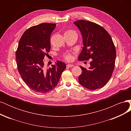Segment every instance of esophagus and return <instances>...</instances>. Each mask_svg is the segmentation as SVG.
I'll use <instances>...</instances> for the list:
<instances>
[{"label": "esophagus", "instance_id": "esophagus-1", "mask_svg": "<svg viewBox=\"0 0 131 131\" xmlns=\"http://www.w3.org/2000/svg\"><path fill=\"white\" fill-rule=\"evenodd\" d=\"M73 66H74L73 64H70L67 65V67H68V68H71V67H72Z\"/></svg>", "mask_w": 131, "mask_h": 131}]
</instances>
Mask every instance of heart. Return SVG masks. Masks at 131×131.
I'll return each mask as SVG.
<instances>
[{
  "label": "heart",
  "instance_id": "b5f03b06",
  "mask_svg": "<svg viewBox=\"0 0 131 131\" xmlns=\"http://www.w3.org/2000/svg\"><path fill=\"white\" fill-rule=\"evenodd\" d=\"M64 34H77V33L75 32L74 30H67L66 32L64 33ZM64 57V58L66 59V61H70L73 59V56L70 53L65 54L64 55V57Z\"/></svg>",
  "mask_w": 131,
  "mask_h": 131
}]
</instances>
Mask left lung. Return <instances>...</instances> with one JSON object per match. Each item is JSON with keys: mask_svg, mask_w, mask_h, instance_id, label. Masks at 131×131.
<instances>
[{"mask_svg": "<svg viewBox=\"0 0 131 131\" xmlns=\"http://www.w3.org/2000/svg\"><path fill=\"white\" fill-rule=\"evenodd\" d=\"M74 23L80 31L84 45L78 59H92L89 69L80 66L79 82L89 90L101 89L110 80L115 67L116 49L112 37L103 27L94 22L78 20Z\"/></svg>", "mask_w": 131, "mask_h": 131, "instance_id": "obj_1", "label": "left lung"}]
</instances>
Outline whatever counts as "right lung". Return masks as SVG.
<instances>
[{
    "label": "right lung",
    "instance_id": "1",
    "mask_svg": "<svg viewBox=\"0 0 131 131\" xmlns=\"http://www.w3.org/2000/svg\"><path fill=\"white\" fill-rule=\"evenodd\" d=\"M56 26L44 23L31 27L18 42L16 52L17 69L23 81L35 92L46 93L53 89L66 68L65 63L59 61L48 69L43 63L50 52V36Z\"/></svg>",
    "mask_w": 131,
    "mask_h": 131
}]
</instances>
